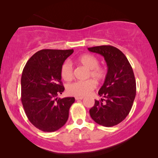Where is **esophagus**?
<instances>
[{
  "instance_id": "obj_1",
  "label": "esophagus",
  "mask_w": 158,
  "mask_h": 158,
  "mask_svg": "<svg viewBox=\"0 0 158 158\" xmlns=\"http://www.w3.org/2000/svg\"><path fill=\"white\" fill-rule=\"evenodd\" d=\"M75 98V100H83V99L84 98V97H83V96H76Z\"/></svg>"
}]
</instances>
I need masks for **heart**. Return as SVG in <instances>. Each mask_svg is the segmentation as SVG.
I'll use <instances>...</instances> for the list:
<instances>
[{
  "instance_id": "obj_1",
  "label": "heart",
  "mask_w": 158,
  "mask_h": 158,
  "mask_svg": "<svg viewBox=\"0 0 158 158\" xmlns=\"http://www.w3.org/2000/svg\"><path fill=\"white\" fill-rule=\"evenodd\" d=\"M75 62L88 69L85 78L92 77L97 83H101L106 77V69L99 64V60L96 56L90 54H84L79 56ZM60 75L62 78L67 82L71 81L73 79V69L70 62H65L62 64ZM94 81L92 79H88L71 83L67 86V92L71 96L83 97L88 96L96 87V82Z\"/></svg>"
}]
</instances>
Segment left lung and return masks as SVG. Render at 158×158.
<instances>
[{"label":"left lung","mask_w":158,"mask_h":158,"mask_svg":"<svg viewBox=\"0 0 158 158\" xmlns=\"http://www.w3.org/2000/svg\"><path fill=\"white\" fill-rule=\"evenodd\" d=\"M103 56L108 66L104 83L98 91L100 101L89 110L97 124L110 127L122 122L129 114L136 96V81L130 63L119 49L111 45L88 48Z\"/></svg>","instance_id":"left-lung-1"}]
</instances>
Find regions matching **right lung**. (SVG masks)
Instances as JSON below:
<instances>
[{"label":"right lung","instance_id":"right-lung-1","mask_svg":"<svg viewBox=\"0 0 158 158\" xmlns=\"http://www.w3.org/2000/svg\"><path fill=\"white\" fill-rule=\"evenodd\" d=\"M73 49H42L28 60L21 79V103L36 128L52 132L63 127L74 97L58 98L64 88L60 68Z\"/></svg>","mask_w":158,"mask_h":158}]
</instances>
